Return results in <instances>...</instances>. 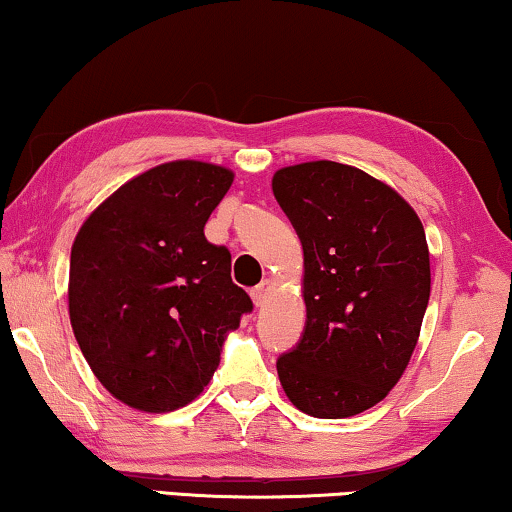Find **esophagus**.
Listing matches in <instances>:
<instances>
[{
    "label": "esophagus",
    "instance_id": "34e87169",
    "mask_svg": "<svg viewBox=\"0 0 512 512\" xmlns=\"http://www.w3.org/2000/svg\"><path fill=\"white\" fill-rule=\"evenodd\" d=\"M270 290H272V281H267V279L261 281L254 290H251V300H254L256 306H263L265 300H267V295H270Z\"/></svg>",
    "mask_w": 512,
    "mask_h": 512
}]
</instances>
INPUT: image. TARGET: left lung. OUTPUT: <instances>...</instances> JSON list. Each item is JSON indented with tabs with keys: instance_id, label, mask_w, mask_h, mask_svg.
<instances>
[{
	"instance_id": "left-lung-1",
	"label": "left lung",
	"mask_w": 512,
	"mask_h": 512,
	"mask_svg": "<svg viewBox=\"0 0 512 512\" xmlns=\"http://www.w3.org/2000/svg\"><path fill=\"white\" fill-rule=\"evenodd\" d=\"M272 192L304 249L306 325L277 359L281 387L309 416H355L396 387L419 341L426 231L403 196L348 164L283 167Z\"/></svg>"
}]
</instances>
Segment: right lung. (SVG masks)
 I'll list each match as a JSON object with an SVG mask.
<instances>
[{
  "label": "right lung",
  "mask_w": 512,
  "mask_h": 512,
  "mask_svg": "<svg viewBox=\"0 0 512 512\" xmlns=\"http://www.w3.org/2000/svg\"><path fill=\"white\" fill-rule=\"evenodd\" d=\"M231 183L217 164H160L102 201L70 249L77 343L102 387L135 410L192 403L254 309L231 279V251L203 233Z\"/></svg>",
  "instance_id": "add662e5"
}]
</instances>
